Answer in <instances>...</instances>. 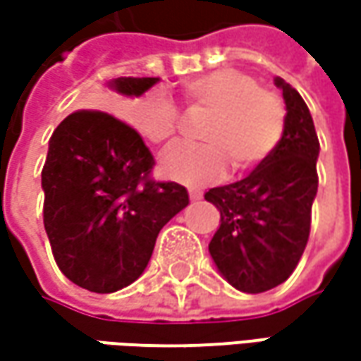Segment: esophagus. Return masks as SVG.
<instances>
[{
  "mask_svg": "<svg viewBox=\"0 0 361 361\" xmlns=\"http://www.w3.org/2000/svg\"><path fill=\"white\" fill-rule=\"evenodd\" d=\"M188 197H190V201H201L202 192L201 190H197V188H190V190H188Z\"/></svg>",
  "mask_w": 361,
  "mask_h": 361,
  "instance_id": "34e87169",
  "label": "esophagus"
}]
</instances>
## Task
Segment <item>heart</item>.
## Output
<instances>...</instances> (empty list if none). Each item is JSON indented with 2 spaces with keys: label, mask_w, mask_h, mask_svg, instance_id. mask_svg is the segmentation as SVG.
Returning a JSON list of instances; mask_svg holds the SVG:
<instances>
[{
  "label": "heart",
  "mask_w": 361,
  "mask_h": 361,
  "mask_svg": "<svg viewBox=\"0 0 361 361\" xmlns=\"http://www.w3.org/2000/svg\"><path fill=\"white\" fill-rule=\"evenodd\" d=\"M190 114H209L201 126L202 145L178 146L160 159L169 178L185 185H207L233 166L247 173L281 145L287 122L281 96L259 86V80L241 70H215L190 78L183 86ZM134 126L152 145L169 148L180 130V112L171 98L148 94L134 108Z\"/></svg>",
  "instance_id": "heart-1"
}]
</instances>
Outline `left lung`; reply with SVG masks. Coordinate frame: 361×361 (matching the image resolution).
Returning <instances> with one entry per match:
<instances>
[{"mask_svg": "<svg viewBox=\"0 0 361 361\" xmlns=\"http://www.w3.org/2000/svg\"><path fill=\"white\" fill-rule=\"evenodd\" d=\"M287 122L281 145L243 180L209 188L204 199L221 213L209 253L223 277L245 293L269 291L298 267L312 229L317 154L310 108L283 82Z\"/></svg>", "mask_w": 361, "mask_h": 361, "instance_id": "1", "label": "left lung"}]
</instances>
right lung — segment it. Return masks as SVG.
Listing matches in <instances>:
<instances>
[{
  "label": "right lung",
  "mask_w": 361,
  "mask_h": 361,
  "mask_svg": "<svg viewBox=\"0 0 361 361\" xmlns=\"http://www.w3.org/2000/svg\"><path fill=\"white\" fill-rule=\"evenodd\" d=\"M159 78H116L140 96ZM142 136L102 110H76L49 138L42 171L44 227L63 275L94 293H112L146 269L160 229L188 204L187 188L154 180Z\"/></svg>",
  "instance_id": "1"
}]
</instances>
